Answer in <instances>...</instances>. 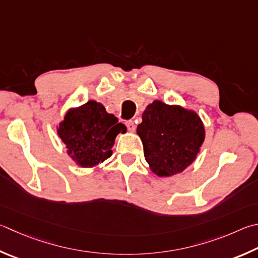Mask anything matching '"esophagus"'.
Masks as SVG:
<instances>
[{
  "instance_id": "1",
  "label": "esophagus",
  "mask_w": 258,
  "mask_h": 258,
  "mask_svg": "<svg viewBox=\"0 0 258 258\" xmlns=\"http://www.w3.org/2000/svg\"><path fill=\"white\" fill-rule=\"evenodd\" d=\"M126 126H127V130L130 131V132H134V131L137 130V126H135V123L133 120L126 121Z\"/></svg>"
}]
</instances>
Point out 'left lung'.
<instances>
[{"mask_svg":"<svg viewBox=\"0 0 258 258\" xmlns=\"http://www.w3.org/2000/svg\"><path fill=\"white\" fill-rule=\"evenodd\" d=\"M150 169L159 177L180 174L193 163L205 139L204 125L193 110L154 100L137 128Z\"/></svg>","mask_w":258,"mask_h":258,"instance_id":"obj_1","label":"left lung"}]
</instances>
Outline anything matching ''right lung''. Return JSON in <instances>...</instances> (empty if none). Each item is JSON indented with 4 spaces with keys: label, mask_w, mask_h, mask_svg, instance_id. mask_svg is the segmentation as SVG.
I'll return each mask as SVG.
<instances>
[{
    "label": "right lung",
    "mask_w": 258,
    "mask_h": 258,
    "mask_svg": "<svg viewBox=\"0 0 258 258\" xmlns=\"http://www.w3.org/2000/svg\"><path fill=\"white\" fill-rule=\"evenodd\" d=\"M125 132L126 126L95 100L70 109L57 127L68 154L83 168L95 167L108 159L116 135Z\"/></svg>",
    "instance_id": "1"
}]
</instances>
